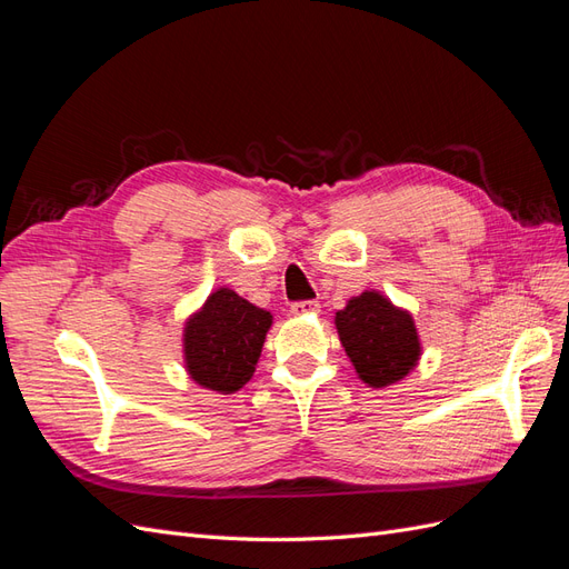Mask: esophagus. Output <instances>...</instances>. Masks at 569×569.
<instances>
[{
	"mask_svg": "<svg viewBox=\"0 0 569 569\" xmlns=\"http://www.w3.org/2000/svg\"><path fill=\"white\" fill-rule=\"evenodd\" d=\"M320 313L318 301H297L291 303V316H316Z\"/></svg>",
	"mask_w": 569,
	"mask_h": 569,
	"instance_id": "1",
	"label": "esophagus"
}]
</instances>
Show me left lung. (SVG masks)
<instances>
[{
	"label": "left lung",
	"mask_w": 569,
	"mask_h": 569,
	"mask_svg": "<svg viewBox=\"0 0 569 569\" xmlns=\"http://www.w3.org/2000/svg\"><path fill=\"white\" fill-rule=\"evenodd\" d=\"M335 325L356 375L372 389L401 382L422 356L416 320L382 291L366 289L363 295L351 297L337 311Z\"/></svg>",
	"instance_id": "8db88e82"
}]
</instances>
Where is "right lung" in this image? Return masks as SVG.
I'll use <instances>...</instances> for the list:
<instances>
[{
  "mask_svg": "<svg viewBox=\"0 0 569 569\" xmlns=\"http://www.w3.org/2000/svg\"><path fill=\"white\" fill-rule=\"evenodd\" d=\"M272 313L230 287L211 291L184 320L182 360L189 380L216 393H234L256 372Z\"/></svg>",
  "mask_w": 569,
  "mask_h": 569,
  "instance_id": "obj_1",
  "label": "right lung"
}]
</instances>
